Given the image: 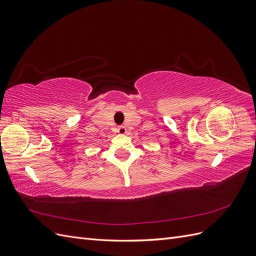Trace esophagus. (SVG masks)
Masks as SVG:
<instances>
[{
	"label": "esophagus",
	"instance_id": "obj_1",
	"mask_svg": "<svg viewBox=\"0 0 256 256\" xmlns=\"http://www.w3.org/2000/svg\"><path fill=\"white\" fill-rule=\"evenodd\" d=\"M118 132L120 134L124 136V134H127V129H126L125 127H124V126H120V127L118 128Z\"/></svg>",
	"mask_w": 256,
	"mask_h": 256
}]
</instances>
